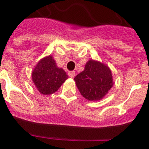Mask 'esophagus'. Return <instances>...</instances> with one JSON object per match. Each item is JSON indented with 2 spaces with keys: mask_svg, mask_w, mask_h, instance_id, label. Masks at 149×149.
Listing matches in <instances>:
<instances>
[{
  "mask_svg": "<svg viewBox=\"0 0 149 149\" xmlns=\"http://www.w3.org/2000/svg\"><path fill=\"white\" fill-rule=\"evenodd\" d=\"M68 76L71 77V78H74V76H75V72H68Z\"/></svg>",
  "mask_w": 149,
  "mask_h": 149,
  "instance_id": "34e87169",
  "label": "esophagus"
}]
</instances>
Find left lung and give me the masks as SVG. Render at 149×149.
Listing matches in <instances>:
<instances>
[{"instance_id":"8db88e82","label":"left lung","mask_w":149,"mask_h":149,"mask_svg":"<svg viewBox=\"0 0 149 149\" xmlns=\"http://www.w3.org/2000/svg\"><path fill=\"white\" fill-rule=\"evenodd\" d=\"M74 81L83 97L92 101L102 99L114 84L108 65L91 59Z\"/></svg>"}]
</instances>
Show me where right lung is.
<instances>
[{
	"label": "right lung",
	"instance_id": "right-lung-1",
	"mask_svg": "<svg viewBox=\"0 0 149 149\" xmlns=\"http://www.w3.org/2000/svg\"><path fill=\"white\" fill-rule=\"evenodd\" d=\"M68 78L65 71L57 67L51 55L41 59L32 72V81L36 88L45 95L56 92Z\"/></svg>",
	"mask_w": 149,
	"mask_h": 149
}]
</instances>
